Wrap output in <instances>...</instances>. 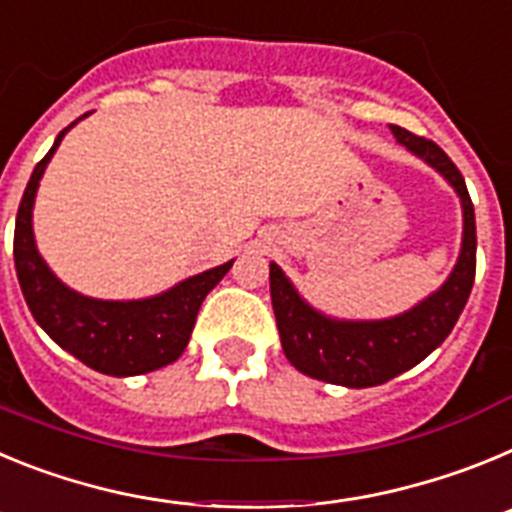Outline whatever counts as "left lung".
<instances>
[{"mask_svg": "<svg viewBox=\"0 0 512 512\" xmlns=\"http://www.w3.org/2000/svg\"><path fill=\"white\" fill-rule=\"evenodd\" d=\"M397 143L423 158L461 200L464 233L461 251L449 279L408 312L384 320H336L307 305L277 264L269 266L271 305L277 315L284 356L297 372L341 387H377L408 372L436 351L467 305L477 269V225L464 176L433 140L390 125Z\"/></svg>", "mask_w": 512, "mask_h": 512, "instance_id": "1", "label": "left lung"}]
</instances>
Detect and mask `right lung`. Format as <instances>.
<instances>
[{
	"mask_svg": "<svg viewBox=\"0 0 512 512\" xmlns=\"http://www.w3.org/2000/svg\"><path fill=\"white\" fill-rule=\"evenodd\" d=\"M79 120L58 133L56 143L35 166L22 194L15 223L17 279L40 328L81 364L110 377L156 372L184 354L202 300L228 274L233 261L184 279L146 300H94L66 287L48 269L35 246L33 205L45 166L61 146L63 135Z\"/></svg>",
	"mask_w": 512,
	"mask_h": 512,
	"instance_id": "1",
	"label": "right lung"
}]
</instances>
